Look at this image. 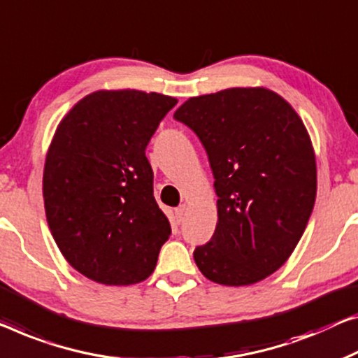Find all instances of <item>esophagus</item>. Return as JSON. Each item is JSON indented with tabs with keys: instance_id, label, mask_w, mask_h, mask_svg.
Masks as SVG:
<instances>
[{
	"instance_id": "1",
	"label": "esophagus",
	"mask_w": 358,
	"mask_h": 358,
	"mask_svg": "<svg viewBox=\"0 0 358 358\" xmlns=\"http://www.w3.org/2000/svg\"><path fill=\"white\" fill-rule=\"evenodd\" d=\"M185 215H186V206L181 204L180 207H177V209H175V218H177V222L180 223V222H183Z\"/></svg>"
}]
</instances>
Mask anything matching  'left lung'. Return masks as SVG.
Masks as SVG:
<instances>
[{
  "mask_svg": "<svg viewBox=\"0 0 358 358\" xmlns=\"http://www.w3.org/2000/svg\"><path fill=\"white\" fill-rule=\"evenodd\" d=\"M173 119L201 140L218 196L213 236L194 249L197 268L225 286L275 273L302 238L317 196L315 152L301 117L257 87L189 98Z\"/></svg>",
  "mask_w": 358,
  "mask_h": 358,
  "instance_id": "8db88e82",
  "label": "left lung"
}]
</instances>
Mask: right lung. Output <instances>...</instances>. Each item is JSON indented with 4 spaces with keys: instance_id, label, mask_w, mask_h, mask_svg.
Returning <instances> with one entry per match:
<instances>
[{
    "instance_id": "obj_1",
    "label": "right lung",
    "mask_w": 358,
    "mask_h": 358,
    "mask_svg": "<svg viewBox=\"0 0 358 358\" xmlns=\"http://www.w3.org/2000/svg\"><path fill=\"white\" fill-rule=\"evenodd\" d=\"M172 96L99 90L80 99L48 149L46 220L64 257L103 285L145 281L156 268L170 223L152 194L146 146Z\"/></svg>"
}]
</instances>
